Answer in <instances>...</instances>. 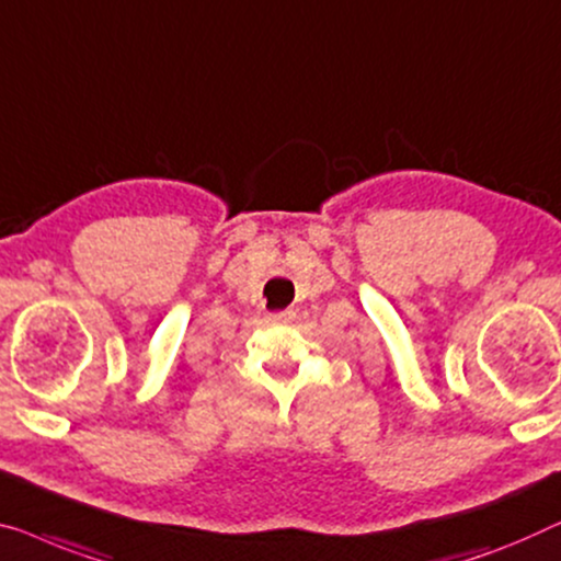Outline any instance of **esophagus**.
Returning a JSON list of instances; mask_svg holds the SVG:
<instances>
[{
    "mask_svg": "<svg viewBox=\"0 0 561 561\" xmlns=\"http://www.w3.org/2000/svg\"><path fill=\"white\" fill-rule=\"evenodd\" d=\"M290 316H294V313H290V311H275V313L267 316V319L275 321V323H286V321L290 319Z\"/></svg>",
    "mask_w": 561,
    "mask_h": 561,
    "instance_id": "1",
    "label": "esophagus"
}]
</instances>
